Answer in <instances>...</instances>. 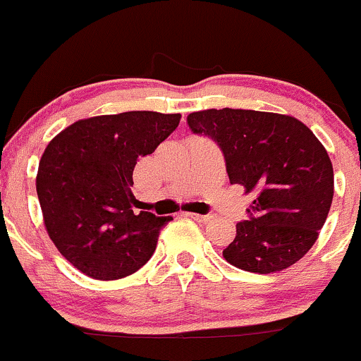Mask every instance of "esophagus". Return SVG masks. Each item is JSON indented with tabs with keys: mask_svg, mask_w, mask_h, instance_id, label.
Instances as JSON below:
<instances>
[{
	"mask_svg": "<svg viewBox=\"0 0 361 361\" xmlns=\"http://www.w3.org/2000/svg\"><path fill=\"white\" fill-rule=\"evenodd\" d=\"M185 216L190 217V219L197 221V223H209V221H211V216H202V214H195V212H185Z\"/></svg>",
	"mask_w": 361,
	"mask_h": 361,
	"instance_id": "1",
	"label": "esophagus"
}]
</instances>
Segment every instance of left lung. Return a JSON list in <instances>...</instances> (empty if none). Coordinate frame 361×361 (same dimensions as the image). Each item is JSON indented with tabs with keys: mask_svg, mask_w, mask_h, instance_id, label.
I'll return each mask as SVG.
<instances>
[{
	"mask_svg": "<svg viewBox=\"0 0 361 361\" xmlns=\"http://www.w3.org/2000/svg\"><path fill=\"white\" fill-rule=\"evenodd\" d=\"M187 121L223 150L231 185L255 193L250 219L236 224L224 259L257 274L298 262L319 238L334 195L332 162L319 138L296 118L265 111L205 109Z\"/></svg>",
	"mask_w": 361,
	"mask_h": 361,
	"instance_id": "8db88e82",
	"label": "left lung"
}]
</instances>
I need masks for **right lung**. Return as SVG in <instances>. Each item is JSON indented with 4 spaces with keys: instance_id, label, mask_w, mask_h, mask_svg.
<instances>
[{
    "instance_id": "add662e5",
    "label": "right lung",
    "mask_w": 361,
    "mask_h": 361,
    "mask_svg": "<svg viewBox=\"0 0 361 361\" xmlns=\"http://www.w3.org/2000/svg\"><path fill=\"white\" fill-rule=\"evenodd\" d=\"M181 114L128 111L78 120L47 144L35 188L47 235L68 262L101 281L133 274L171 216L133 214V169Z\"/></svg>"
}]
</instances>
